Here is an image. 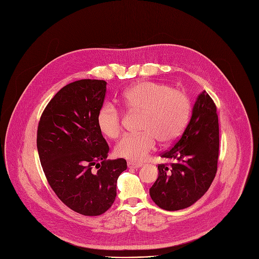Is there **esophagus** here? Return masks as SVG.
<instances>
[{
	"instance_id": "34e87169",
	"label": "esophagus",
	"mask_w": 259,
	"mask_h": 259,
	"mask_svg": "<svg viewBox=\"0 0 259 259\" xmlns=\"http://www.w3.org/2000/svg\"><path fill=\"white\" fill-rule=\"evenodd\" d=\"M142 166V164L139 163H133V162H127V167L131 169H138Z\"/></svg>"
}]
</instances>
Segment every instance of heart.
<instances>
[{"label":"heart","mask_w":259,"mask_h":259,"mask_svg":"<svg viewBox=\"0 0 259 259\" xmlns=\"http://www.w3.org/2000/svg\"><path fill=\"white\" fill-rule=\"evenodd\" d=\"M132 113H141L139 134L126 135L116 146V153L131 162H143L157 141L170 143L184 132L191 112L188 95L168 85L141 82L127 88L121 97ZM97 126L106 137L116 139L122 133L123 117L115 106L104 105L96 117Z\"/></svg>","instance_id":"b5f03b06"}]
</instances>
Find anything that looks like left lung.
<instances>
[{"label":"left lung","mask_w":259,"mask_h":259,"mask_svg":"<svg viewBox=\"0 0 259 259\" xmlns=\"http://www.w3.org/2000/svg\"><path fill=\"white\" fill-rule=\"evenodd\" d=\"M161 156L174 163L157 166L158 177L149 189L158 207L184 209L206 193L217 173L219 120L217 107L205 90L198 95L181 138Z\"/></svg>","instance_id":"left-lung-1"}]
</instances>
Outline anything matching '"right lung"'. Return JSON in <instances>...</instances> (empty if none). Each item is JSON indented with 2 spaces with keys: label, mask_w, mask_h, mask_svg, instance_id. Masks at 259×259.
<instances>
[{
  "label": "right lung",
  "mask_w": 259,
  "mask_h": 259,
  "mask_svg": "<svg viewBox=\"0 0 259 259\" xmlns=\"http://www.w3.org/2000/svg\"><path fill=\"white\" fill-rule=\"evenodd\" d=\"M106 91L103 79L64 86L46 107L37 130L48 183L66 206L84 215H99L112 206L117 180L127 167L124 158L107 160L109 145L97 126Z\"/></svg>",
  "instance_id": "1"
}]
</instances>
